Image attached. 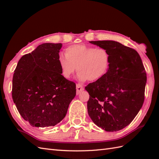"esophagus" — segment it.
I'll return each instance as SVG.
<instances>
[{"instance_id":"1","label":"esophagus","mask_w":159,"mask_h":159,"mask_svg":"<svg viewBox=\"0 0 159 159\" xmlns=\"http://www.w3.org/2000/svg\"><path fill=\"white\" fill-rule=\"evenodd\" d=\"M84 90V87L80 84H76V93L79 94L82 91Z\"/></svg>"}]
</instances>
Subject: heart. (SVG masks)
Returning a JSON list of instances; mask_svg holds the SVG:
<instances>
[{"mask_svg":"<svg viewBox=\"0 0 159 159\" xmlns=\"http://www.w3.org/2000/svg\"><path fill=\"white\" fill-rule=\"evenodd\" d=\"M65 56L60 57L58 62L66 79H70L77 67L78 79L80 81H97L102 79L110 68V53L102 47L72 45L65 50Z\"/></svg>","mask_w":159,"mask_h":159,"instance_id":"b5f03b06","label":"heart"}]
</instances>
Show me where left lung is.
Returning <instances> with one entry per match:
<instances>
[{"instance_id": "obj_1", "label": "left lung", "mask_w": 159, "mask_h": 159, "mask_svg": "<svg viewBox=\"0 0 159 159\" xmlns=\"http://www.w3.org/2000/svg\"><path fill=\"white\" fill-rule=\"evenodd\" d=\"M111 55L109 72L85 87L89 94L87 111L98 126L115 132L127 126L144 102L146 72L139 54L115 41H92Z\"/></svg>"}]
</instances>
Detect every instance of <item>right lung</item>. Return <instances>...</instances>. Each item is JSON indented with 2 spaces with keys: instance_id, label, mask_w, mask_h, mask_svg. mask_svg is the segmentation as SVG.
<instances>
[{
  "instance_id": "add662e5",
  "label": "right lung",
  "mask_w": 159,
  "mask_h": 159,
  "mask_svg": "<svg viewBox=\"0 0 159 159\" xmlns=\"http://www.w3.org/2000/svg\"><path fill=\"white\" fill-rule=\"evenodd\" d=\"M61 43H45L19 60L12 80V98L23 119L35 127L54 126L67 113L76 84L61 75Z\"/></svg>"
}]
</instances>
